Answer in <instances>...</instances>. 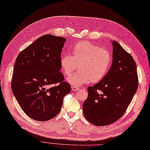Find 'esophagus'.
I'll return each instance as SVG.
<instances>
[{"mask_svg":"<svg viewBox=\"0 0 150 150\" xmlns=\"http://www.w3.org/2000/svg\"><path fill=\"white\" fill-rule=\"evenodd\" d=\"M71 90H73V91H78V90H79V89H80V88H79V87H77V86H74V85H71Z\"/></svg>","mask_w":150,"mask_h":150,"instance_id":"esophagus-1","label":"esophagus"}]
</instances>
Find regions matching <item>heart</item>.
<instances>
[{
	"label": "heart",
	"instance_id": "b5f03b06",
	"mask_svg": "<svg viewBox=\"0 0 150 150\" xmlns=\"http://www.w3.org/2000/svg\"><path fill=\"white\" fill-rule=\"evenodd\" d=\"M72 55L65 54L60 59L64 75H69L80 64V71L71 74L67 81L79 86L91 81L98 82L106 75L112 63L111 54L108 49L88 41L76 43L71 49Z\"/></svg>",
	"mask_w": 150,
	"mask_h": 150
}]
</instances>
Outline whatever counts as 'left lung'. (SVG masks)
<instances>
[{"label":"left lung","mask_w":150,"mask_h":150,"mask_svg":"<svg viewBox=\"0 0 150 150\" xmlns=\"http://www.w3.org/2000/svg\"><path fill=\"white\" fill-rule=\"evenodd\" d=\"M112 63L104 78L88 88V96L83 104L85 118L92 124H111L124 115L138 86L134 58L113 41ZM98 91L102 93H98Z\"/></svg>","instance_id":"left-lung-1"}]
</instances>
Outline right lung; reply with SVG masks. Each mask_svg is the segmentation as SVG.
<instances>
[{
    "instance_id": "add662e5",
    "label": "right lung",
    "mask_w": 150,
    "mask_h": 150,
    "mask_svg": "<svg viewBox=\"0 0 150 150\" xmlns=\"http://www.w3.org/2000/svg\"><path fill=\"white\" fill-rule=\"evenodd\" d=\"M65 41L64 38L52 35L42 36L16 57L12 90L22 110L32 119L47 121L55 117L64 96L71 91L60 71Z\"/></svg>"
}]
</instances>
